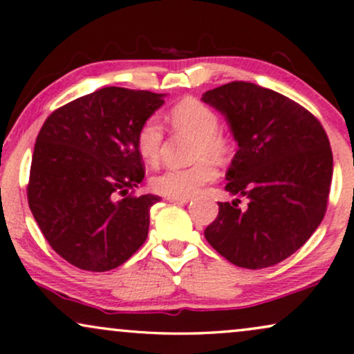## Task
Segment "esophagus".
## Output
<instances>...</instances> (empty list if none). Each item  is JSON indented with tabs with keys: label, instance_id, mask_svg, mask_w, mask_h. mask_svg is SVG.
<instances>
[{
	"label": "esophagus",
	"instance_id": "1",
	"mask_svg": "<svg viewBox=\"0 0 354 354\" xmlns=\"http://www.w3.org/2000/svg\"><path fill=\"white\" fill-rule=\"evenodd\" d=\"M168 202H174V204H187L189 197H167Z\"/></svg>",
	"mask_w": 354,
	"mask_h": 354
}]
</instances>
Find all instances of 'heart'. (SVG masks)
<instances>
[{
  "label": "heart",
  "mask_w": 354,
  "mask_h": 354,
  "mask_svg": "<svg viewBox=\"0 0 354 354\" xmlns=\"http://www.w3.org/2000/svg\"><path fill=\"white\" fill-rule=\"evenodd\" d=\"M168 121L176 131L192 134L194 163L185 168H165L152 178V187L158 194L168 197H191L202 186L216 178V163L225 162L233 150L230 134L218 128V115L197 98H183L168 111ZM163 140V128L157 118L145 120L136 136V147L144 162L158 160ZM211 158L209 159L208 157Z\"/></svg>",
  "instance_id": "b5f03b06"
}]
</instances>
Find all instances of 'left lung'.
Here are the masks:
<instances>
[{
	"instance_id": "8db88e82",
	"label": "left lung",
	"mask_w": 354,
	"mask_h": 354,
	"mask_svg": "<svg viewBox=\"0 0 354 354\" xmlns=\"http://www.w3.org/2000/svg\"><path fill=\"white\" fill-rule=\"evenodd\" d=\"M202 102L228 122L238 150L225 189L248 197L218 202L205 239L226 261L266 268L285 261L322 221L330 192L333 157L317 118L288 97L234 81L207 91Z\"/></svg>"
}]
</instances>
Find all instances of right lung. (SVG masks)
<instances>
[{"mask_svg": "<svg viewBox=\"0 0 354 354\" xmlns=\"http://www.w3.org/2000/svg\"><path fill=\"white\" fill-rule=\"evenodd\" d=\"M163 97L103 87L55 110L41 126L27 199L46 241L73 266L111 270L147 239L149 210L160 197L126 194L145 174L136 136Z\"/></svg>", "mask_w": 354, "mask_h": 354, "instance_id": "1", "label": "right lung"}]
</instances>
